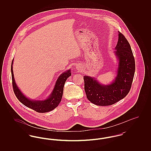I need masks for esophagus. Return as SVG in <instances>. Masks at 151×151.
<instances>
[{"instance_id": "34e87169", "label": "esophagus", "mask_w": 151, "mask_h": 151, "mask_svg": "<svg viewBox=\"0 0 151 151\" xmlns=\"http://www.w3.org/2000/svg\"><path fill=\"white\" fill-rule=\"evenodd\" d=\"M77 68H78V69H81V65H78L77 66Z\"/></svg>"}]
</instances>
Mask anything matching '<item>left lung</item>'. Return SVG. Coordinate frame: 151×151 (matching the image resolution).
<instances>
[{
  "label": "left lung",
  "mask_w": 151,
  "mask_h": 151,
  "mask_svg": "<svg viewBox=\"0 0 151 151\" xmlns=\"http://www.w3.org/2000/svg\"><path fill=\"white\" fill-rule=\"evenodd\" d=\"M114 51L118 67L116 76L110 84H101L96 78L84 76V89L88 100L99 106L111 105L124 98L131 87L135 63L128 41L118 32V41Z\"/></svg>",
  "instance_id": "obj_1"
}]
</instances>
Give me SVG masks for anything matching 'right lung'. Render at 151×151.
Segmentation results:
<instances>
[{
  "label": "right lung",
  "mask_w": 151,
  "mask_h": 151,
  "mask_svg": "<svg viewBox=\"0 0 151 151\" xmlns=\"http://www.w3.org/2000/svg\"><path fill=\"white\" fill-rule=\"evenodd\" d=\"M13 62L14 59L12 62L11 68L12 86L14 94L19 101L27 107L30 108L38 113H43L49 112L57 108L62 98L65 82L67 79L71 75V70H67L60 75L57 80L52 91L47 99L42 100H32L27 97V96L22 93L17 86L14 80L13 71Z\"/></svg>",
  "instance_id": "obj_1"
}]
</instances>
